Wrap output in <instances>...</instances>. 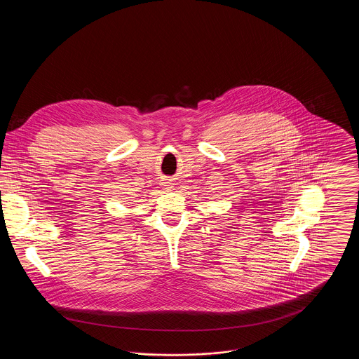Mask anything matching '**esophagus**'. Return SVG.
<instances>
[{
	"mask_svg": "<svg viewBox=\"0 0 359 359\" xmlns=\"http://www.w3.org/2000/svg\"><path fill=\"white\" fill-rule=\"evenodd\" d=\"M171 182H167V183H165V187L167 188H171Z\"/></svg>",
	"mask_w": 359,
	"mask_h": 359,
	"instance_id": "esophagus-1",
	"label": "esophagus"
}]
</instances>
